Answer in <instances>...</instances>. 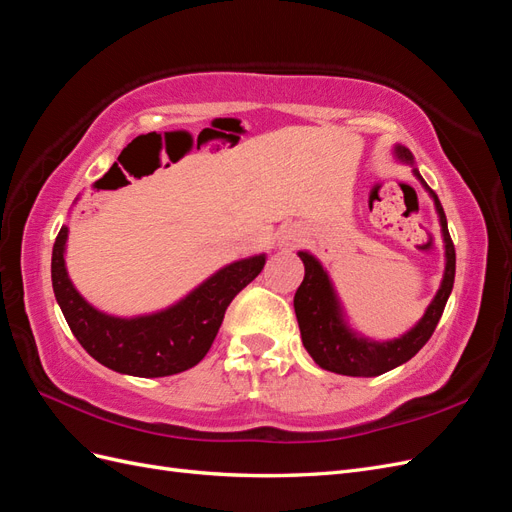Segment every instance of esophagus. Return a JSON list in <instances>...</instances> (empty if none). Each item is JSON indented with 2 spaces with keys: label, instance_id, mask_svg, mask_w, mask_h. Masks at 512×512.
Listing matches in <instances>:
<instances>
[{
  "label": "esophagus",
  "instance_id": "1",
  "mask_svg": "<svg viewBox=\"0 0 512 512\" xmlns=\"http://www.w3.org/2000/svg\"><path fill=\"white\" fill-rule=\"evenodd\" d=\"M303 241V230L297 226H288L282 230L280 235V245L284 250H292V247H297Z\"/></svg>",
  "mask_w": 512,
  "mask_h": 512
}]
</instances>
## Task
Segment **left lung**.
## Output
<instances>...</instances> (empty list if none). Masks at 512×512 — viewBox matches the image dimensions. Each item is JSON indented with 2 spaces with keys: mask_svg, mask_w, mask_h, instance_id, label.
<instances>
[{
  "mask_svg": "<svg viewBox=\"0 0 512 512\" xmlns=\"http://www.w3.org/2000/svg\"><path fill=\"white\" fill-rule=\"evenodd\" d=\"M395 156L401 162L414 164V156L406 147L395 145ZM412 173L423 183V188L433 198V205H436L442 226L446 267L436 297L429 303L425 316L408 333L391 339V342H374V339H367L352 331L346 322L342 303H339L335 288L329 280V273L324 271L316 256L309 252H299V258L305 265V277L297 294H294V314H297L299 320L305 350L322 369L333 371V374L371 378L404 365L429 342V337L436 331L442 318L444 305L448 297H451L455 284V245L451 235H448L446 215L436 192L425 183L421 173L416 168H412Z\"/></svg>",
  "mask_w": 512,
  "mask_h": 512,
  "instance_id": "obj_1",
  "label": "left lung"
}]
</instances>
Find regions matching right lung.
Returning a JSON list of instances; mask_svg holds the SVG:
<instances>
[{
	"mask_svg": "<svg viewBox=\"0 0 512 512\" xmlns=\"http://www.w3.org/2000/svg\"><path fill=\"white\" fill-rule=\"evenodd\" d=\"M68 226L53 245L51 277L55 299L79 344L104 367L138 378H162L205 359L218 335L226 307L265 267V254L230 262L188 297L162 312L119 318L89 305L66 271Z\"/></svg>",
	"mask_w": 512,
	"mask_h": 512,
	"instance_id": "obj_1",
	"label": "right lung"
}]
</instances>
